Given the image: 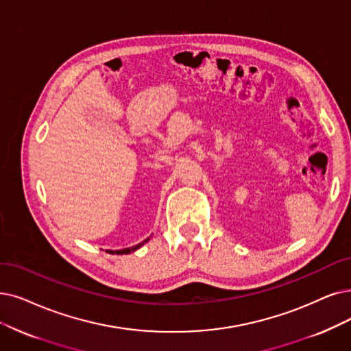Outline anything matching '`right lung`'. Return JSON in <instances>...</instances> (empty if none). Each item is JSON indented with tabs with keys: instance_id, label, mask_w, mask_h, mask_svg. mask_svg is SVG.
Listing matches in <instances>:
<instances>
[{
	"instance_id": "right-lung-1",
	"label": "right lung",
	"mask_w": 351,
	"mask_h": 351,
	"mask_svg": "<svg viewBox=\"0 0 351 351\" xmlns=\"http://www.w3.org/2000/svg\"><path fill=\"white\" fill-rule=\"evenodd\" d=\"M148 241H149V237H148V239L143 241L141 243H138V245L132 246V247H125V249H119V250H106V252H109V254H112V255H128V254H131V252H135L136 249L141 247V246H143L145 242H148Z\"/></svg>"
}]
</instances>
